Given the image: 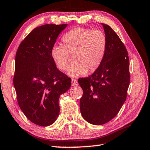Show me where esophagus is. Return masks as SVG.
<instances>
[{
	"label": "esophagus",
	"instance_id": "obj_1",
	"mask_svg": "<svg viewBox=\"0 0 150 150\" xmlns=\"http://www.w3.org/2000/svg\"><path fill=\"white\" fill-rule=\"evenodd\" d=\"M71 85L72 86H75L77 85V81L76 79H72L71 80Z\"/></svg>",
	"mask_w": 150,
	"mask_h": 150
}]
</instances>
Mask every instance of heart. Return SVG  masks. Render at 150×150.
<instances>
[{
	"label": "heart",
	"instance_id": "obj_1",
	"mask_svg": "<svg viewBox=\"0 0 150 150\" xmlns=\"http://www.w3.org/2000/svg\"><path fill=\"white\" fill-rule=\"evenodd\" d=\"M63 46L54 45L51 50V57L61 71L66 69L69 54H75L74 64L67 69L71 77H78L95 71L103 62L106 49V38L98 30H91L78 28L70 30L62 38Z\"/></svg>",
	"mask_w": 150,
	"mask_h": 150
}]
</instances>
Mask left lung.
<instances>
[{"mask_svg":"<svg viewBox=\"0 0 150 150\" xmlns=\"http://www.w3.org/2000/svg\"><path fill=\"white\" fill-rule=\"evenodd\" d=\"M101 25L106 38L103 62L92 75L78 80L83 91L80 99L81 115L93 125H102L115 117L126 99L130 84L126 47L108 25Z\"/></svg>","mask_w":150,"mask_h":150,"instance_id":"obj_1","label":"left lung"}]
</instances>
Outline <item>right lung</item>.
Returning a JSON list of instances; mask_svg holds the SVG:
<instances>
[{
    "label": "right lung",
    "mask_w": 150,
    "mask_h": 150,
    "mask_svg": "<svg viewBox=\"0 0 150 150\" xmlns=\"http://www.w3.org/2000/svg\"><path fill=\"white\" fill-rule=\"evenodd\" d=\"M67 24L35 28L18 48L13 79L20 109L32 122L47 126L59 114V98L71 79L57 69L51 50Z\"/></svg>",
    "instance_id": "1"
}]
</instances>
